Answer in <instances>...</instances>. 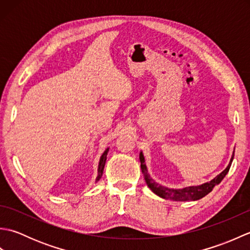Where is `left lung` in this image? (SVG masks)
Wrapping results in <instances>:
<instances>
[{"instance_id":"1","label":"left lung","mask_w":250,"mask_h":250,"mask_svg":"<svg viewBox=\"0 0 250 250\" xmlns=\"http://www.w3.org/2000/svg\"><path fill=\"white\" fill-rule=\"evenodd\" d=\"M233 158H234V151H233V155L231 157V160L228 164V167H226L225 171H222L218 176H216L214 179H211L209 183H205L203 185L200 186H191V187H186L183 189H171L167 187H164V186H161L157 184L155 180H153L149 173L147 171V167L145 163V158L143 152H140V161H141V168H142V173L144 174L145 177V182L147 184L148 187L151 189L153 193H156L157 195L160 196L162 199H167V200H172V201H196L200 200L202 198H204L206 194H208L216 185H218L221 183V180L226 177L227 173L229 172L231 163L233 161Z\"/></svg>"}]
</instances>
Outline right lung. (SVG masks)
Masks as SVG:
<instances>
[{"mask_svg": "<svg viewBox=\"0 0 250 250\" xmlns=\"http://www.w3.org/2000/svg\"><path fill=\"white\" fill-rule=\"evenodd\" d=\"M109 150V148H106V150L103 152V155L100 158V162H99V167H98V176L97 180H100V178L102 177L103 171H104V167H105V162H106V158H107V152Z\"/></svg>", "mask_w": 250, "mask_h": 250, "instance_id": "obj_1", "label": "right lung"}]
</instances>
